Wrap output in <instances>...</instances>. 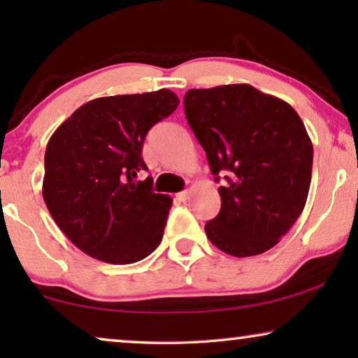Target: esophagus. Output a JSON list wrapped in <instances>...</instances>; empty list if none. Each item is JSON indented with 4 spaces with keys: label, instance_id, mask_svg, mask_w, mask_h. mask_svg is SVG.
<instances>
[{
    "label": "esophagus",
    "instance_id": "1",
    "mask_svg": "<svg viewBox=\"0 0 358 358\" xmlns=\"http://www.w3.org/2000/svg\"><path fill=\"white\" fill-rule=\"evenodd\" d=\"M176 197H178L179 200H182V202H184V200H187V197H189V192H187V190H182V192L176 194Z\"/></svg>",
    "mask_w": 358,
    "mask_h": 358
}]
</instances>
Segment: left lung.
Returning a JSON list of instances; mask_svg holds the SVG:
<instances>
[{"instance_id":"obj_1","label":"left lung","mask_w":358,"mask_h":358,"mask_svg":"<svg viewBox=\"0 0 358 358\" xmlns=\"http://www.w3.org/2000/svg\"><path fill=\"white\" fill-rule=\"evenodd\" d=\"M184 109L215 180L227 174L207 238L234 257L268 251L300 217L310 190L313 143L300 115L251 85L189 90Z\"/></svg>"}]
</instances>
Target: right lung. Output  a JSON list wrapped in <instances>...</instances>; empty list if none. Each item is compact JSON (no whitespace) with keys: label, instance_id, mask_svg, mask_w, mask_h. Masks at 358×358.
<instances>
[{"label":"right lung","instance_id":"1","mask_svg":"<svg viewBox=\"0 0 358 358\" xmlns=\"http://www.w3.org/2000/svg\"><path fill=\"white\" fill-rule=\"evenodd\" d=\"M178 106L169 90L97 97L50 136L43 200L58 228L87 256L134 264L159 246L173 200L135 178L146 169V134Z\"/></svg>","mask_w":358,"mask_h":358}]
</instances>
